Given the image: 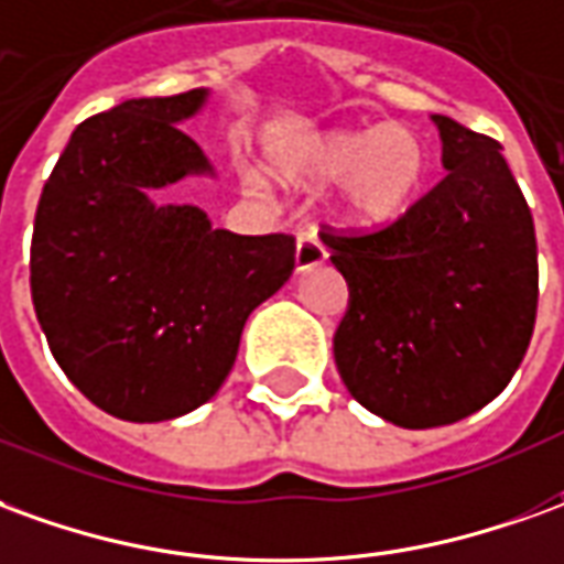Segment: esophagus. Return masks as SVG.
Returning a JSON list of instances; mask_svg holds the SVG:
<instances>
[{"label": "esophagus", "instance_id": "1", "mask_svg": "<svg viewBox=\"0 0 564 564\" xmlns=\"http://www.w3.org/2000/svg\"><path fill=\"white\" fill-rule=\"evenodd\" d=\"M323 262H326V250L317 241V235L314 231H299V238H295V271L302 274V271L317 269Z\"/></svg>", "mask_w": 564, "mask_h": 564}]
</instances>
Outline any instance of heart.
I'll return each mask as SVG.
<instances>
[{"label": "heart", "instance_id": "b5f03b06", "mask_svg": "<svg viewBox=\"0 0 564 564\" xmlns=\"http://www.w3.org/2000/svg\"><path fill=\"white\" fill-rule=\"evenodd\" d=\"M427 173V143L409 124L314 133L281 159V176L293 186L338 183V216L366 231L400 223L421 198Z\"/></svg>", "mask_w": 564, "mask_h": 564}]
</instances>
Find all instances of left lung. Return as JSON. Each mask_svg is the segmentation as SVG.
<instances>
[{
    "mask_svg": "<svg viewBox=\"0 0 564 564\" xmlns=\"http://www.w3.org/2000/svg\"><path fill=\"white\" fill-rule=\"evenodd\" d=\"M443 183L376 235H323L348 283L333 338L357 403L424 431L491 403L529 350L538 314L534 219L501 143L431 116Z\"/></svg>",
    "mask_w": 564,
    "mask_h": 564,
    "instance_id": "8db88e82",
    "label": "left lung"
}]
</instances>
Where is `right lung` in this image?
<instances>
[{"label":"right lung","instance_id":"right-lung-1","mask_svg":"<svg viewBox=\"0 0 564 564\" xmlns=\"http://www.w3.org/2000/svg\"><path fill=\"white\" fill-rule=\"evenodd\" d=\"M210 90L140 97L82 121L42 188L30 286L54 360L116 419L171 421L235 366L247 317L290 281V235L214 228L161 192L216 171L180 124Z\"/></svg>","mask_w":564,"mask_h":564}]
</instances>
